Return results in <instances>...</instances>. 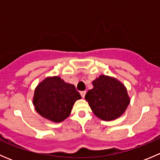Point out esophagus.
<instances>
[{
	"mask_svg": "<svg viewBox=\"0 0 160 160\" xmlns=\"http://www.w3.org/2000/svg\"><path fill=\"white\" fill-rule=\"evenodd\" d=\"M80 95H81L82 98H83L85 97V94H86V91H84V90H83V91H80Z\"/></svg>",
	"mask_w": 160,
	"mask_h": 160,
	"instance_id": "obj_1",
	"label": "esophagus"
}]
</instances>
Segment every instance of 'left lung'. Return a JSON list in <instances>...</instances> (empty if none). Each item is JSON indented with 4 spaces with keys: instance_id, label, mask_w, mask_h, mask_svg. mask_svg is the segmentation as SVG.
Segmentation results:
<instances>
[{
    "instance_id": "left-lung-1",
    "label": "left lung",
    "mask_w": 160,
    "mask_h": 160,
    "mask_svg": "<svg viewBox=\"0 0 160 160\" xmlns=\"http://www.w3.org/2000/svg\"><path fill=\"white\" fill-rule=\"evenodd\" d=\"M85 99L95 115L104 121L120 117L130 102L125 87L116 79L101 75L93 81Z\"/></svg>"
}]
</instances>
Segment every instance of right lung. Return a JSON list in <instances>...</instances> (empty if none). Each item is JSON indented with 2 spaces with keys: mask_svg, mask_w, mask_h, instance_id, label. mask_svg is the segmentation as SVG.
<instances>
[{
  "mask_svg": "<svg viewBox=\"0 0 160 160\" xmlns=\"http://www.w3.org/2000/svg\"><path fill=\"white\" fill-rule=\"evenodd\" d=\"M80 98L74 85L66 83L60 77H48L35 89L33 104L43 118L60 122L70 115L73 104Z\"/></svg>",
  "mask_w": 160,
  "mask_h": 160,
  "instance_id": "right-lung-1",
  "label": "right lung"
}]
</instances>
